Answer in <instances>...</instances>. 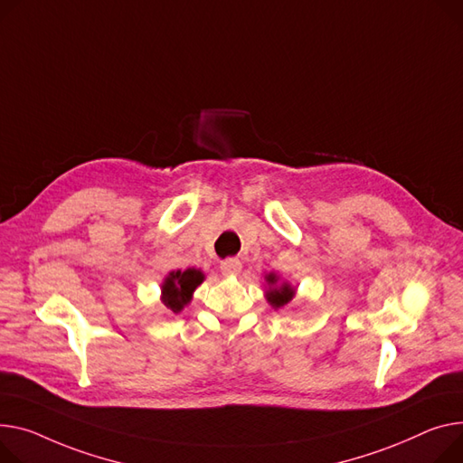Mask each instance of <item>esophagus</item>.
I'll return each instance as SVG.
<instances>
[{
    "mask_svg": "<svg viewBox=\"0 0 463 463\" xmlns=\"http://www.w3.org/2000/svg\"><path fill=\"white\" fill-rule=\"evenodd\" d=\"M220 268H222L223 275H236L241 271V262H240V259L231 257V259H225Z\"/></svg>",
    "mask_w": 463,
    "mask_h": 463,
    "instance_id": "obj_1",
    "label": "esophagus"
}]
</instances>
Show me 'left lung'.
Here are the masks:
<instances>
[{"mask_svg": "<svg viewBox=\"0 0 463 463\" xmlns=\"http://www.w3.org/2000/svg\"><path fill=\"white\" fill-rule=\"evenodd\" d=\"M264 279L268 283L266 299L269 301L273 309H281V307L290 303V299L296 294V288L290 283H279V277H277L275 273H268Z\"/></svg>", "mask_w": 463, "mask_h": 463, "instance_id": "8db88e82", "label": "left lung"}]
</instances>
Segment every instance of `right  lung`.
<instances>
[{"instance_id":"obj_1","label":"right lung","mask_w":463,"mask_h":463,"mask_svg":"<svg viewBox=\"0 0 463 463\" xmlns=\"http://www.w3.org/2000/svg\"><path fill=\"white\" fill-rule=\"evenodd\" d=\"M204 281V273L195 268L171 271L162 283V301L175 315L192 301L195 288Z\"/></svg>"}]
</instances>
